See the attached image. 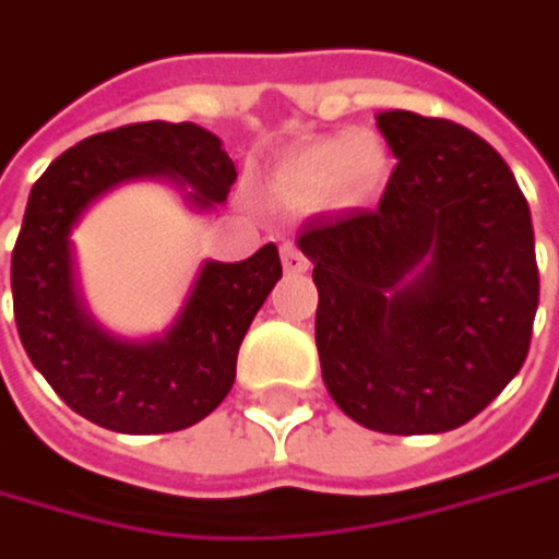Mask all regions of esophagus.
<instances>
[{"label":"esophagus","mask_w":559,"mask_h":559,"mask_svg":"<svg viewBox=\"0 0 559 559\" xmlns=\"http://www.w3.org/2000/svg\"><path fill=\"white\" fill-rule=\"evenodd\" d=\"M281 262H284V272H287V275H300V272L310 269V259L294 247V243H287V247L281 249Z\"/></svg>","instance_id":"34e87169"}]
</instances>
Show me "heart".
Wrapping results in <instances>:
<instances>
[{"instance_id": "1", "label": "heart", "mask_w": 559, "mask_h": 559, "mask_svg": "<svg viewBox=\"0 0 559 559\" xmlns=\"http://www.w3.org/2000/svg\"><path fill=\"white\" fill-rule=\"evenodd\" d=\"M389 167L392 160L382 135L350 129L290 151L275 170V186L300 202L329 199L338 209H357L377 199L389 180Z\"/></svg>"}]
</instances>
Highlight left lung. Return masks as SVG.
Here are the masks:
<instances>
[{"instance_id": "1", "label": "left lung", "mask_w": 559, "mask_h": 559, "mask_svg": "<svg viewBox=\"0 0 559 559\" xmlns=\"http://www.w3.org/2000/svg\"><path fill=\"white\" fill-rule=\"evenodd\" d=\"M377 126L399 157L379 209L316 217L297 237L319 290L322 379L370 430L445 433L525 364L538 310L532 214L472 129L408 110Z\"/></svg>"}]
</instances>
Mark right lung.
<instances>
[{
    "label": "right lung",
    "mask_w": 559,
    "mask_h": 559,
    "mask_svg": "<svg viewBox=\"0 0 559 559\" xmlns=\"http://www.w3.org/2000/svg\"><path fill=\"white\" fill-rule=\"evenodd\" d=\"M129 180L192 186L205 212L227 199L237 167L195 122H132L59 154L34 182L12 249L21 345L56 395L116 433H174L209 417L237 377L249 322L281 278L275 243L243 262H205L174 325L148 342L104 332L75 290L72 227L104 192Z\"/></svg>",
    "instance_id": "right-lung-1"
}]
</instances>
